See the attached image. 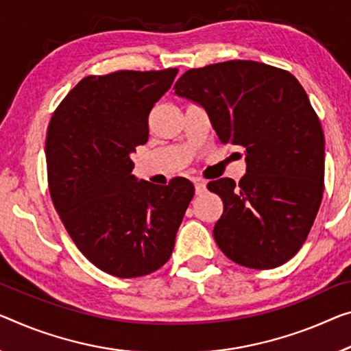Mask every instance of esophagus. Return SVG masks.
Returning <instances> with one entry per match:
<instances>
[{
    "label": "esophagus",
    "instance_id": "34e87169",
    "mask_svg": "<svg viewBox=\"0 0 351 351\" xmlns=\"http://www.w3.org/2000/svg\"><path fill=\"white\" fill-rule=\"evenodd\" d=\"M194 190H196V194H202L207 190V183L202 179H194Z\"/></svg>",
    "mask_w": 351,
    "mask_h": 351
}]
</instances>
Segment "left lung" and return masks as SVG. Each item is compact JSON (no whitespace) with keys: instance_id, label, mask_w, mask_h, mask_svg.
<instances>
[{"instance_id":"1","label":"left lung","mask_w":351,"mask_h":351,"mask_svg":"<svg viewBox=\"0 0 351 351\" xmlns=\"http://www.w3.org/2000/svg\"><path fill=\"white\" fill-rule=\"evenodd\" d=\"M201 105L223 144L245 149L246 174L208 182L223 199L213 237L232 262L276 268L307 239L325 182V136L303 86L256 61L190 69L174 86Z\"/></svg>"}]
</instances>
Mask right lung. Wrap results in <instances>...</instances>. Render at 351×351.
<instances>
[{"mask_svg":"<svg viewBox=\"0 0 351 351\" xmlns=\"http://www.w3.org/2000/svg\"><path fill=\"white\" fill-rule=\"evenodd\" d=\"M177 72L89 75L48 123L51 201L83 256L112 276H145L163 267L193 199V183L183 177L154 185L132 174L130 155L149 139V112Z\"/></svg>","mask_w":351,"mask_h":351,"instance_id":"add662e5","label":"right lung"}]
</instances>
